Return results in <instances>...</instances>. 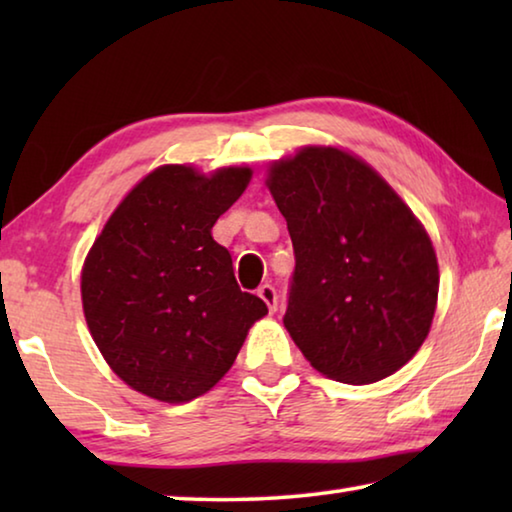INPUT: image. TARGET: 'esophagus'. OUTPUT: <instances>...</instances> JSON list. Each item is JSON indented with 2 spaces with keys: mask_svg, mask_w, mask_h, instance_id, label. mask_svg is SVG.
Returning <instances> with one entry per match:
<instances>
[{
  "mask_svg": "<svg viewBox=\"0 0 512 512\" xmlns=\"http://www.w3.org/2000/svg\"><path fill=\"white\" fill-rule=\"evenodd\" d=\"M257 296L266 302V307L271 311L277 309V291L273 284H262V287L257 289Z\"/></svg>",
  "mask_w": 512,
  "mask_h": 512,
  "instance_id": "34e87169",
  "label": "esophagus"
}]
</instances>
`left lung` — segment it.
<instances>
[{
    "label": "left lung",
    "mask_w": 512,
    "mask_h": 512,
    "mask_svg": "<svg viewBox=\"0 0 512 512\" xmlns=\"http://www.w3.org/2000/svg\"><path fill=\"white\" fill-rule=\"evenodd\" d=\"M293 241L284 327L305 359L343 384L400 370L429 334L438 262L422 223L366 162L307 146L268 171Z\"/></svg>",
    "instance_id": "8db88e82"
}]
</instances>
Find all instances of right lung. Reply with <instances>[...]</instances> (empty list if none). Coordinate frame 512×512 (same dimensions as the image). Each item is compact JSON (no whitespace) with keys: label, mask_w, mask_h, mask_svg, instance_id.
<instances>
[{"label":"right lung","mask_w":512,"mask_h":512,"mask_svg":"<svg viewBox=\"0 0 512 512\" xmlns=\"http://www.w3.org/2000/svg\"><path fill=\"white\" fill-rule=\"evenodd\" d=\"M253 171L203 176L164 164L137 183L103 225L81 273L90 334L115 375L153 400L203 395L235 363L248 329L268 314L239 289L212 225Z\"/></svg>","instance_id":"1"}]
</instances>
